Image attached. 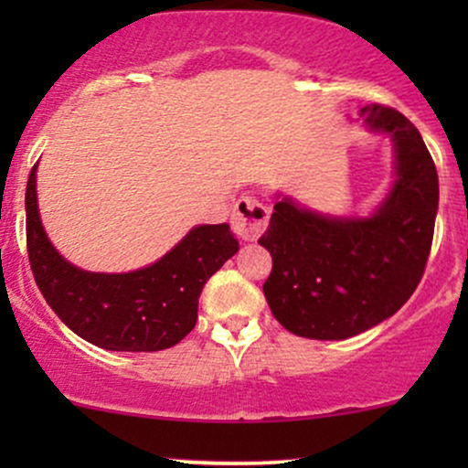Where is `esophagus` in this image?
<instances>
[{
    "instance_id": "1",
    "label": "esophagus",
    "mask_w": 468,
    "mask_h": 468,
    "mask_svg": "<svg viewBox=\"0 0 468 468\" xmlns=\"http://www.w3.org/2000/svg\"><path fill=\"white\" fill-rule=\"evenodd\" d=\"M268 216H271V211H268L266 204H261L257 197L241 196L235 202L233 216H230V227H233V233L239 235L241 239H255L264 233Z\"/></svg>"
}]
</instances>
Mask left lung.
<instances>
[{"label": "left lung", "instance_id": "obj_1", "mask_svg": "<svg viewBox=\"0 0 468 468\" xmlns=\"http://www.w3.org/2000/svg\"><path fill=\"white\" fill-rule=\"evenodd\" d=\"M394 144L388 196L367 218L327 216L277 193L260 244L272 255L266 302L288 332L343 341L389 319L420 283L438 213V171L420 132L400 112L361 110Z\"/></svg>", "mask_w": 468, "mask_h": 468}]
</instances>
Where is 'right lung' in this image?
Instances as JSON below:
<instances>
[{
    "mask_svg": "<svg viewBox=\"0 0 468 468\" xmlns=\"http://www.w3.org/2000/svg\"><path fill=\"white\" fill-rule=\"evenodd\" d=\"M37 165L26 186V241L37 286L58 319L112 352H158L180 343L196 325L204 283L239 250L229 224L193 227L138 271H83L48 239L37 204Z\"/></svg>",
    "mask_w": 468,
    "mask_h": 468,
    "instance_id": "obj_1",
    "label": "right lung"
}]
</instances>
